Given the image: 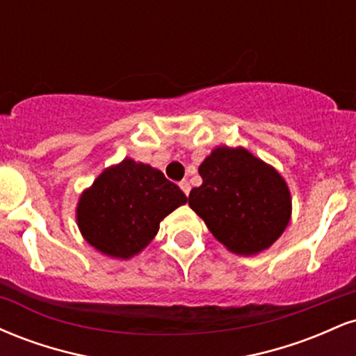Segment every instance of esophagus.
<instances>
[{"instance_id": "34e87169", "label": "esophagus", "mask_w": 356, "mask_h": 356, "mask_svg": "<svg viewBox=\"0 0 356 356\" xmlns=\"http://www.w3.org/2000/svg\"><path fill=\"white\" fill-rule=\"evenodd\" d=\"M179 186H181V189H182V192L186 195H189V192H191V184L187 182V181H181V184H179Z\"/></svg>"}]
</instances>
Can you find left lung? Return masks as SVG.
Instances as JSON below:
<instances>
[{
	"instance_id": "1",
	"label": "left lung",
	"mask_w": 356,
	"mask_h": 356,
	"mask_svg": "<svg viewBox=\"0 0 356 356\" xmlns=\"http://www.w3.org/2000/svg\"><path fill=\"white\" fill-rule=\"evenodd\" d=\"M202 184L189 194L191 209L216 239L236 254L264 251L291 219V194L275 167L243 147H216L199 165Z\"/></svg>"
}]
</instances>
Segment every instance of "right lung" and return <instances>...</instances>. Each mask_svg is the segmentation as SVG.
I'll return each mask as SVG.
<instances>
[{
    "mask_svg": "<svg viewBox=\"0 0 356 356\" xmlns=\"http://www.w3.org/2000/svg\"><path fill=\"white\" fill-rule=\"evenodd\" d=\"M186 202V194L161 170L124 159L83 191L76 222L102 254L130 259L154 239L161 220Z\"/></svg>",
    "mask_w": 356,
    "mask_h": 356,
    "instance_id": "obj_1",
    "label": "right lung"
}]
</instances>
